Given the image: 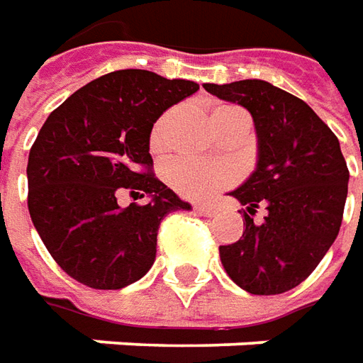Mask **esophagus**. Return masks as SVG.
Listing matches in <instances>:
<instances>
[{
  "label": "esophagus",
  "instance_id": "34e87169",
  "mask_svg": "<svg viewBox=\"0 0 363 363\" xmlns=\"http://www.w3.org/2000/svg\"><path fill=\"white\" fill-rule=\"evenodd\" d=\"M194 209L199 217H213V215H215V209H213V207H207V205H195Z\"/></svg>",
  "mask_w": 363,
  "mask_h": 363
}]
</instances>
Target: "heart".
<instances>
[{
	"instance_id": "1",
	"label": "heart",
	"mask_w": 363,
	"mask_h": 363,
	"mask_svg": "<svg viewBox=\"0 0 363 363\" xmlns=\"http://www.w3.org/2000/svg\"><path fill=\"white\" fill-rule=\"evenodd\" d=\"M236 109L235 105H223L217 107L213 115L217 113ZM162 145V123L154 128L152 133V146ZM233 169L223 164H203L195 160H176L168 164L166 168V179L168 184L177 194L189 197V199H207L213 194H217L218 189H223L233 182Z\"/></svg>"
}]
</instances>
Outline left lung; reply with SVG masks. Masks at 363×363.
<instances>
[{
    "label": "left lung",
    "instance_id": "1",
    "mask_svg": "<svg viewBox=\"0 0 363 363\" xmlns=\"http://www.w3.org/2000/svg\"><path fill=\"white\" fill-rule=\"evenodd\" d=\"M203 87L248 109L258 135L256 169L230 191L246 205V228L218 248L220 262L252 295L289 291L313 274L340 230L350 177L340 143L303 99L269 82ZM259 204L269 215L254 223L250 215Z\"/></svg>",
    "mask_w": 363,
    "mask_h": 363
}]
</instances>
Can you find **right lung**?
Masks as SVG:
<instances>
[{"label":"right lung","mask_w":363,"mask_h":363,"mask_svg":"<svg viewBox=\"0 0 363 363\" xmlns=\"http://www.w3.org/2000/svg\"><path fill=\"white\" fill-rule=\"evenodd\" d=\"M199 89L189 79L117 70L56 107L29 152V213L60 268L94 289H121L152 268L162 218L189 211L152 174L150 133L172 105ZM145 203L121 208V194Z\"/></svg>","instance_id":"1"}]
</instances>
